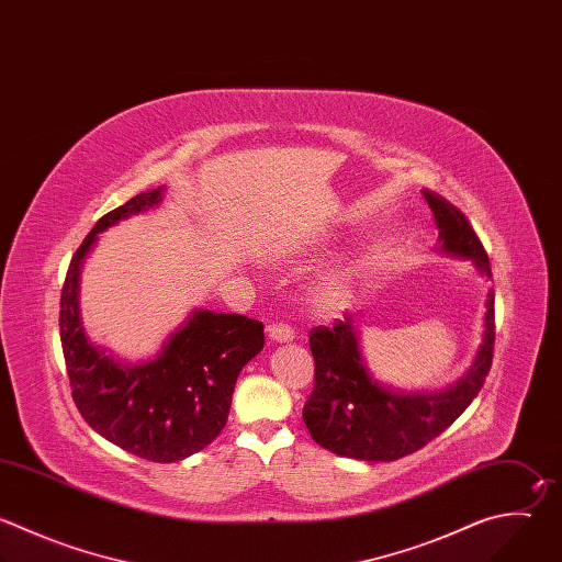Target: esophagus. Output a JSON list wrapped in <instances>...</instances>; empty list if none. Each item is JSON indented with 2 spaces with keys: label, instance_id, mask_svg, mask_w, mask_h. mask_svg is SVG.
I'll return each mask as SVG.
<instances>
[{
  "label": "esophagus",
  "instance_id": "obj_1",
  "mask_svg": "<svg viewBox=\"0 0 562 562\" xmlns=\"http://www.w3.org/2000/svg\"><path fill=\"white\" fill-rule=\"evenodd\" d=\"M267 335H269V339H271V341H278V344H282V341H291V339L295 337L293 328H291L289 324H282V322L271 324V326L267 328Z\"/></svg>",
  "mask_w": 562,
  "mask_h": 562
}]
</instances>
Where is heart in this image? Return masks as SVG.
<instances>
[{
	"label": "heart",
	"mask_w": 562,
	"mask_h": 562,
	"mask_svg": "<svg viewBox=\"0 0 562 562\" xmlns=\"http://www.w3.org/2000/svg\"><path fill=\"white\" fill-rule=\"evenodd\" d=\"M350 295V276L346 271H333L324 276L311 291V304L322 311H335L346 304Z\"/></svg>",
	"instance_id": "obj_1"
}]
</instances>
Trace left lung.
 Segmentation results:
<instances>
[{"label":"left lung","instance_id":"obj_1","mask_svg":"<svg viewBox=\"0 0 562 562\" xmlns=\"http://www.w3.org/2000/svg\"><path fill=\"white\" fill-rule=\"evenodd\" d=\"M422 192L435 214L439 251L468 258L492 278L487 254L463 212L435 192ZM483 328V344L457 384L437 393H400L370 375L352 315L335 319L333 328L315 326L308 335L315 386L302 411L313 441L361 461H397L417 452L450 428L483 389L494 352V289L487 291Z\"/></svg>","mask_w":562,"mask_h":562}]
</instances>
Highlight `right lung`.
Returning <instances> with one entry per match:
<instances>
[{
	"label": "right lung",
	"instance_id": "obj_1",
	"mask_svg": "<svg viewBox=\"0 0 562 562\" xmlns=\"http://www.w3.org/2000/svg\"><path fill=\"white\" fill-rule=\"evenodd\" d=\"M162 190L136 194L86 236L61 289L59 333L72 400L88 426L125 452L173 463L201 452L221 435L236 380L262 350L265 333L258 319L199 308L151 361L138 366H127L90 341L79 311L81 265L97 234L156 207Z\"/></svg>",
	"mask_w": 562,
	"mask_h": 562
}]
</instances>
